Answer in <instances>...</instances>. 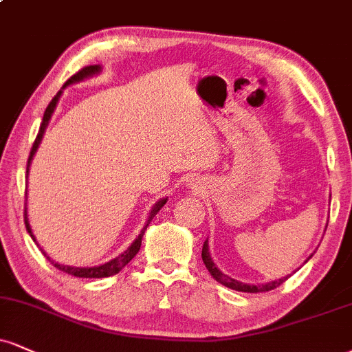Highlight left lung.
<instances>
[{"instance_id":"left-lung-1","label":"left lung","mask_w":352,"mask_h":352,"mask_svg":"<svg viewBox=\"0 0 352 352\" xmlns=\"http://www.w3.org/2000/svg\"><path fill=\"white\" fill-rule=\"evenodd\" d=\"M310 257H308V259H310ZM201 259H203V262H205V265H206V269H208V272L213 275L214 280L219 282L224 287H228V289L238 290V292H248V294H257V292H269V290L277 289L278 285H282V283L285 282L287 278H289V275H287V277L278 278V280H274V282H269V283H262V285H249V283H243V282L234 280V278L228 277L226 274H223L221 270H219L217 265H214V262H213V259H211V256H210V252H208V239H206L205 243H203Z\"/></svg>"}]
</instances>
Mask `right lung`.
Returning a JSON list of instances; mask_svg holds the SVG:
<instances>
[{"mask_svg": "<svg viewBox=\"0 0 352 352\" xmlns=\"http://www.w3.org/2000/svg\"><path fill=\"white\" fill-rule=\"evenodd\" d=\"M100 70H101L100 65H88V67H83L82 70H78L77 74L72 75V77H70L69 80H67L65 85H63V88L69 87V85H72V83L82 82L83 78L91 77V75H95V74H100ZM60 95H62V90L58 91L57 95L54 96L52 101H50V103H49V107L45 108L44 118H42V122H41L39 133H37L36 141H34V144H32L31 154H29L26 173L29 172V165H31V160H32V157H34V154H36L37 147H39V144H41V141H42V135H44V131H45V128H47L49 120H50V116H52L55 107H57V101H58V98H60ZM165 203H167V198H162V200H159L157 203H155L154 206H152V210H151V213H149V218H147V223H146V226H144V230L141 231V234H139L138 238L134 239V243L131 244L129 248L126 249V251L121 254V256L114 257V259H111V261L107 262V264H103V265H98V267H72V265H62V264H58V262H55V261L50 259V257H49L47 254H45L44 251H42V249H41V251H42V254H44V256L47 257V259L50 261V264H52L54 267H57L58 270H62V272H65V274H69V275H74V277H80V278H103V277H111V275H116L118 272H120V270H121L122 267H124V265L128 264V262H129L131 259H133L135 254L139 252V249H141V243H142L144 232H146L147 226H149V223L152 221V218H154L155 214L159 213V210L162 208ZM24 223H26V230H28L29 234H31V238H32L34 241H36V238H34V234H32V231H31V226H29L26 210H24ZM36 244H37V241H36ZM37 245H39V244H37Z\"/></svg>", "mask_w": 352, "mask_h": 352, "instance_id": "obj_1", "label": "right lung"}]
</instances>
